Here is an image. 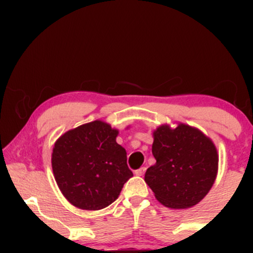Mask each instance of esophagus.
<instances>
[{"label":"esophagus","mask_w":253,"mask_h":253,"mask_svg":"<svg viewBox=\"0 0 253 253\" xmlns=\"http://www.w3.org/2000/svg\"><path fill=\"white\" fill-rule=\"evenodd\" d=\"M145 170H146V168L143 167V168H140V169L135 170V171H134V173H135L136 176H143L144 173H145Z\"/></svg>","instance_id":"1"}]
</instances>
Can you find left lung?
Wrapping results in <instances>:
<instances>
[{"mask_svg":"<svg viewBox=\"0 0 253 253\" xmlns=\"http://www.w3.org/2000/svg\"><path fill=\"white\" fill-rule=\"evenodd\" d=\"M152 155L156 164L146 170L145 182L165 207H193L213 187L219 155L213 141L195 127L159 126L153 132Z\"/></svg>","mask_w":253,"mask_h":253,"instance_id":"left-lung-1","label":"left lung"}]
</instances>
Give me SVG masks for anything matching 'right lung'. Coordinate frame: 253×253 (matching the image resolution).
<instances>
[{
	"mask_svg": "<svg viewBox=\"0 0 253 253\" xmlns=\"http://www.w3.org/2000/svg\"><path fill=\"white\" fill-rule=\"evenodd\" d=\"M119 130L101 120L68 130L54 143L52 170L60 191L75 207L98 211L120 195L133 176Z\"/></svg>",
	"mask_w": 253,
	"mask_h": 253,
	"instance_id": "obj_1",
	"label": "right lung"
}]
</instances>
